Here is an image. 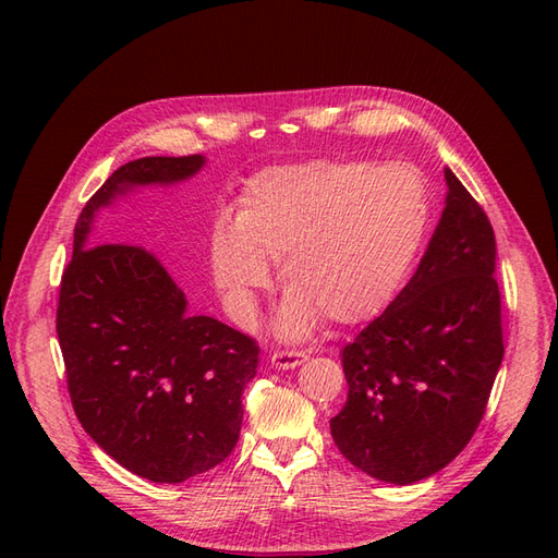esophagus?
<instances>
[{
    "label": "esophagus",
    "instance_id": "1",
    "mask_svg": "<svg viewBox=\"0 0 558 558\" xmlns=\"http://www.w3.org/2000/svg\"><path fill=\"white\" fill-rule=\"evenodd\" d=\"M307 361L305 351H295V349H279L272 353V365L277 369H293Z\"/></svg>",
    "mask_w": 558,
    "mask_h": 558
}]
</instances>
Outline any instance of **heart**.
Segmentation results:
<instances>
[{
	"instance_id": "heart-1",
	"label": "heart",
	"mask_w": 558,
	"mask_h": 558,
	"mask_svg": "<svg viewBox=\"0 0 558 558\" xmlns=\"http://www.w3.org/2000/svg\"><path fill=\"white\" fill-rule=\"evenodd\" d=\"M430 218L428 191L408 165L312 160L253 177L232 228L211 234V269L244 324L279 263L289 289L279 332L300 337L320 316L353 326L384 312L408 279Z\"/></svg>"
}]
</instances>
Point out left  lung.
Listing matches in <instances>:
<instances>
[{
    "label": "left lung",
    "instance_id": "left-lung-1",
    "mask_svg": "<svg viewBox=\"0 0 558 558\" xmlns=\"http://www.w3.org/2000/svg\"><path fill=\"white\" fill-rule=\"evenodd\" d=\"M447 207L410 283L342 349L349 396L337 449L369 477L414 484L463 451L502 361L496 238L445 170Z\"/></svg>",
    "mask_w": 558,
    "mask_h": 558
}]
</instances>
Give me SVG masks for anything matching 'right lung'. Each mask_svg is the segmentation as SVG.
Instances as JSON below:
<instances>
[{"instance_id": "obj_1", "label": "right lung", "mask_w": 558, "mask_h": 558, "mask_svg": "<svg viewBox=\"0 0 558 558\" xmlns=\"http://www.w3.org/2000/svg\"><path fill=\"white\" fill-rule=\"evenodd\" d=\"M202 156L140 158L102 183L74 228L56 330L74 412L93 440L134 475L179 484L223 463L240 440L242 393L258 347L185 295L144 246L95 244V214L134 185L197 174Z\"/></svg>"}]
</instances>
